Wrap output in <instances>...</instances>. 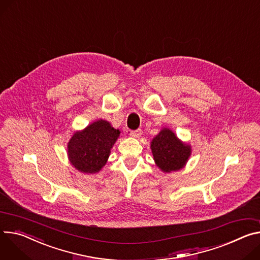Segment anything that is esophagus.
<instances>
[{
	"mask_svg": "<svg viewBox=\"0 0 260 260\" xmlns=\"http://www.w3.org/2000/svg\"><path fill=\"white\" fill-rule=\"evenodd\" d=\"M129 135H131V137H133V138H140L141 136H142V131H141V129L133 131V132L129 133Z\"/></svg>",
	"mask_w": 260,
	"mask_h": 260,
	"instance_id": "esophagus-1",
	"label": "esophagus"
}]
</instances>
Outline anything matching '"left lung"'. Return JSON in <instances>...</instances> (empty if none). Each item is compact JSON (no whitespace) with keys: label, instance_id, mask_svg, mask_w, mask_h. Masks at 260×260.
Masks as SVG:
<instances>
[{"label":"left lung","instance_id":"8db88e82","mask_svg":"<svg viewBox=\"0 0 260 260\" xmlns=\"http://www.w3.org/2000/svg\"><path fill=\"white\" fill-rule=\"evenodd\" d=\"M150 149L156 167L164 173L181 170L192 154L191 145L168 127L161 128L151 140Z\"/></svg>","mask_w":260,"mask_h":260}]
</instances>
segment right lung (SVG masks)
<instances>
[{
  "label": "right lung",
  "mask_w": 260,
  "mask_h": 260,
  "mask_svg": "<svg viewBox=\"0 0 260 260\" xmlns=\"http://www.w3.org/2000/svg\"><path fill=\"white\" fill-rule=\"evenodd\" d=\"M119 136L120 131L105 119L95 120L84 129L75 132L67 143V156L72 166L84 174L99 173Z\"/></svg>",
  "instance_id": "1"
}]
</instances>
